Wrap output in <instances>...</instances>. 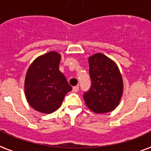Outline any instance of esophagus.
<instances>
[{
    "label": "esophagus",
    "mask_w": 151,
    "mask_h": 151,
    "mask_svg": "<svg viewBox=\"0 0 151 151\" xmlns=\"http://www.w3.org/2000/svg\"><path fill=\"white\" fill-rule=\"evenodd\" d=\"M72 91H73V92H77L78 91H79V86H76L73 87V89H72Z\"/></svg>",
    "instance_id": "1"
}]
</instances>
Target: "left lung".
Instances as JSON below:
<instances>
[{
	"instance_id": "1",
	"label": "left lung",
	"mask_w": 151,
	"mask_h": 151,
	"mask_svg": "<svg viewBox=\"0 0 151 151\" xmlns=\"http://www.w3.org/2000/svg\"><path fill=\"white\" fill-rule=\"evenodd\" d=\"M91 86L83 94L84 101L92 112L109 113L120 103L123 94V79L117 65L102 53L88 58Z\"/></svg>"
}]
</instances>
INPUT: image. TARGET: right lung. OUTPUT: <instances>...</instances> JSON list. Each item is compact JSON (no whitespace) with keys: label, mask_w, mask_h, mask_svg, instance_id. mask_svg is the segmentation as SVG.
<instances>
[{"label":"right lung","mask_w":151,"mask_h":151,"mask_svg":"<svg viewBox=\"0 0 151 151\" xmlns=\"http://www.w3.org/2000/svg\"><path fill=\"white\" fill-rule=\"evenodd\" d=\"M60 54L55 51L39 56L28 68L24 92L29 105L36 111L52 113L61 106L72 87L60 72Z\"/></svg>","instance_id":"add662e5"}]
</instances>
